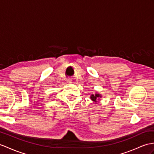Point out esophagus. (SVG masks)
<instances>
[{
    "mask_svg": "<svg viewBox=\"0 0 154 154\" xmlns=\"http://www.w3.org/2000/svg\"><path fill=\"white\" fill-rule=\"evenodd\" d=\"M67 82H68V83H69V84H72V80H71V79H69L68 80H67Z\"/></svg>",
    "mask_w": 154,
    "mask_h": 154,
    "instance_id": "34e87169",
    "label": "esophagus"
}]
</instances>
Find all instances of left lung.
Wrapping results in <instances>:
<instances>
[{"mask_svg":"<svg viewBox=\"0 0 154 154\" xmlns=\"http://www.w3.org/2000/svg\"><path fill=\"white\" fill-rule=\"evenodd\" d=\"M101 97H102V96H101L100 95L98 94V93H95V95H91V96H90V99H91L93 101H94V102L97 103L98 99L101 98Z\"/></svg>","mask_w":154,"mask_h":154,"instance_id":"8db88e82","label":"left lung"}]
</instances>
